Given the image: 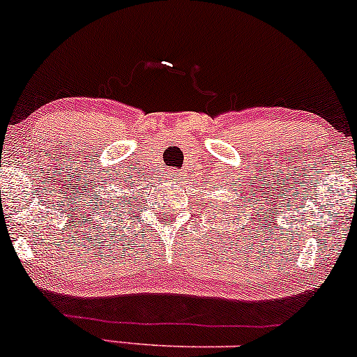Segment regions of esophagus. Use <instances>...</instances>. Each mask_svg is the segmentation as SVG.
Wrapping results in <instances>:
<instances>
[{
  "instance_id": "esophagus-1",
  "label": "esophagus",
  "mask_w": 357,
  "mask_h": 357,
  "mask_svg": "<svg viewBox=\"0 0 357 357\" xmlns=\"http://www.w3.org/2000/svg\"><path fill=\"white\" fill-rule=\"evenodd\" d=\"M167 179H169V181H173V183H176L179 179V171L178 169H171L169 173H167Z\"/></svg>"
}]
</instances>
